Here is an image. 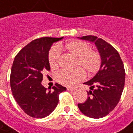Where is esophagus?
Returning <instances> with one entry per match:
<instances>
[{
	"label": "esophagus",
	"mask_w": 133,
	"mask_h": 133,
	"mask_svg": "<svg viewBox=\"0 0 133 133\" xmlns=\"http://www.w3.org/2000/svg\"><path fill=\"white\" fill-rule=\"evenodd\" d=\"M67 90H69V91H73V90H76V87H68V88H67Z\"/></svg>",
	"instance_id": "1"
}]
</instances>
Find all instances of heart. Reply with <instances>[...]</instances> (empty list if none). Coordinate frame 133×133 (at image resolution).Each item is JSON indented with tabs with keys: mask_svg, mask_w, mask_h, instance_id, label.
<instances>
[{
	"mask_svg": "<svg viewBox=\"0 0 133 133\" xmlns=\"http://www.w3.org/2000/svg\"><path fill=\"white\" fill-rule=\"evenodd\" d=\"M61 45H55L48 52V62L51 68L59 66L61 57ZM67 51L76 57L74 68L73 71H60L54 76L57 82L65 86H73L82 80L86 72L92 75L98 72L102 59L97 51L90 49V46L85 42L81 40H73L65 44Z\"/></svg>",
	"mask_w": 133,
	"mask_h": 133,
	"instance_id": "heart-1",
	"label": "heart"
}]
</instances>
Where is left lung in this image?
<instances>
[{
    "mask_svg": "<svg viewBox=\"0 0 133 133\" xmlns=\"http://www.w3.org/2000/svg\"><path fill=\"white\" fill-rule=\"evenodd\" d=\"M82 39L94 42L96 45L102 64L92 79L85 82L90 86L88 98L78 108L86 116L100 118L108 115L118 103L124 87L125 71L118 52L102 38L88 35Z\"/></svg>",
    "mask_w": 133,
    "mask_h": 133,
    "instance_id": "obj_1",
    "label": "left lung"
}]
</instances>
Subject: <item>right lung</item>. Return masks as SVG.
I'll use <instances>...</instances> for the list:
<instances>
[{"label":"right lung","instance_id":"obj_1","mask_svg":"<svg viewBox=\"0 0 133 133\" xmlns=\"http://www.w3.org/2000/svg\"><path fill=\"white\" fill-rule=\"evenodd\" d=\"M62 39L41 37L32 40L14 59L10 75L11 90L17 103L29 116H48L57 107L59 94L66 90V88L57 83L49 90L41 84L43 72L50 70L48 51L51 46Z\"/></svg>","mask_w":133,"mask_h":133}]
</instances>
